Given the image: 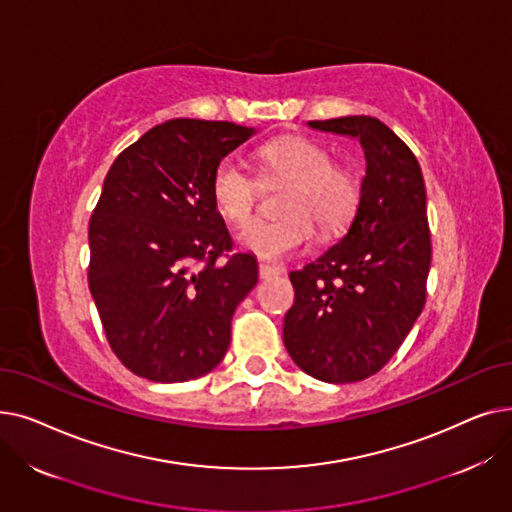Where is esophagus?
<instances>
[{
	"label": "esophagus",
	"mask_w": 512,
	"mask_h": 512,
	"mask_svg": "<svg viewBox=\"0 0 512 512\" xmlns=\"http://www.w3.org/2000/svg\"><path fill=\"white\" fill-rule=\"evenodd\" d=\"M280 274H282L280 267L267 265V263H259V278H261V280H270V278H276V276H280Z\"/></svg>",
	"instance_id": "34e87169"
}]
</instances>
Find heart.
<instances>
[{
  "label": "heart",
  "instance_id": "b5f03b06",
  "mask_svg": "<svg viewBox=\"0 0 512 512\" xmlns=\"http://www.w3.org/2000/svg\"><path fill=\"white\" fill-rule=\"evenodd\" d=\"M261 180L288 184L284 218L255 220L238 234L242 249L265 261H280L307 247L315 236H338L348 228L361 203V180L330 149L305 137H284L259 149ZM259 180L236 157H224L211 174V199L220 215L236 226L247 224L257 207Z\"/></svg>",
  "mask_w": 512,
  "mask_h": 512
}]
</instances>
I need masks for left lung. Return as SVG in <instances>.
<instances>
[{
  "mask_svg": "<svg viewBox=\"0 0 512 512\" xmlns=\"http://www.w3.org/2000/svg\"><path fill=\"white\" fill-rule=\"evenodd\" d=\"M359 139L367 170L355 220L338 245L290 272L284 346L311 378L361 382L378 373L425 305L432 263L425 184L413 151L378 118L307 122Z\"/></svg>",
  "mask_w": 512,
  "mask_h": 512,
  "instance_id": "8db88e82",
  "label": "left lung"
}]
</instances>
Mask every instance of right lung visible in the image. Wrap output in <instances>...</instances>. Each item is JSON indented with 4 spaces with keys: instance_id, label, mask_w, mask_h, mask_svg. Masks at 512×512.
Segmentation results:
<instances>
[{
    "instance_id": "obj_1",
    "label": "right lung",
    "mask_w": 512,
    "mask_h": 512,
    "mask_svg": "<svg viewBox=\"0 0 512 512\" xmlns=\"http://www.w3.org/2000/svg\"><path fill=\"white\" fill-rule=\"evenodd\" d=\"M255 128L176 118L126 147L89 222V288L112 351L139 378H201L230 344L257 261L232 251L211 199L215 164Z\"/></svg>"
}]
</instances>
